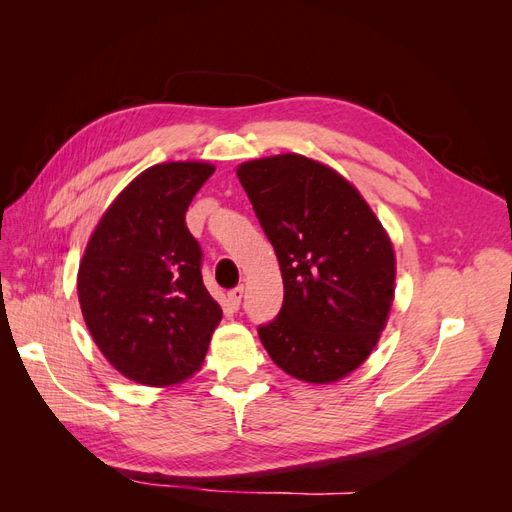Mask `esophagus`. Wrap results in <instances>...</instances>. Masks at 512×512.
<instances>
[{
    "label": "esophagus",
    "mask_w": 512,
    "mask_h": 512,
    "mask_svg": "<svg viewBox=\"0 0 512 512\" xmlns=\"http://www.w3.org/2000/svg\"><path fill=\"white\" fill-rule=\"evenodd\" d=\"M241 299H243V286H237V288H232V290L228 292V303H230L232 309H239Z\"/></svg>",
    "instance_id": "34e87169"
}]
</instances>
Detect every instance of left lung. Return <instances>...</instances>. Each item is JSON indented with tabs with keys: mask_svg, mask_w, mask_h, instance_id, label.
<instances>
[{
	"mask_svg": "<svg viewBox=\"0 0 512 512\" xmlns=\"http://www.w3.org/2000/svg\"><path fill=\"white\" fill-rule=\"evenodd\" d=\"M237 177L284 280L280 314L258 327L286 374L327 384L376 348L395 294L389 235L350 181L297 153L239 166Z\"/></svg>",
	"mask_w": 512,
	"mask_h": 512,
	"instance_id": "8db88e82",
	"label": "left lung"
}]
</instances>
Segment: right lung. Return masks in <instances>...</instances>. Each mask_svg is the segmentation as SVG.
Returning a JSON list of instances; mask_svg holds the SVG:
<instances>
[{
    "mask_svg": "<svg viewBox=\"0 0 512 512\" xmlns=\"http://www.w3.org/2000/svg\"><path fill=\"white\" fill-rule=\"evenodd\" d=\"M207 162H166L138 175L106 209L79 267L87 329L119 374L170 386L200 369L222 307L203 284V250L185 226Z\"/></svg>",
    "mask_w": 512,
    "mask_h": 512,
    "instance_id": "add662e5",
    "label": "right lung"
}]
</instances>
